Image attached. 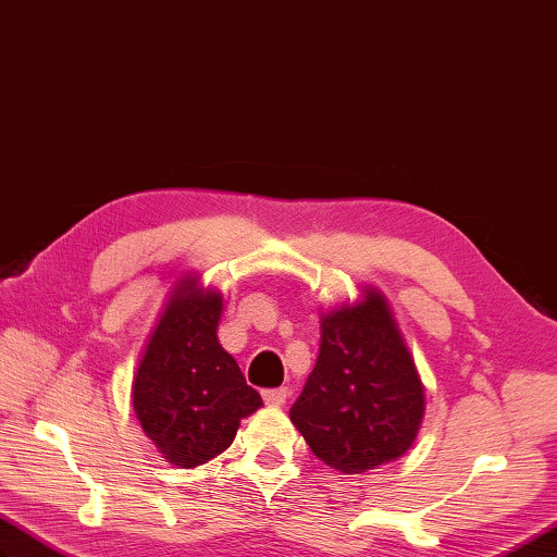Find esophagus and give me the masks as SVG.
Returning a JSON list of instances; mask_svg holds the SVG:
<instances>
[{
    "instance_id": "obj_1",
    "label": "esophagus",
    "mask_w": 557,
    "mask_h": 557,
    "mask_svg": "<svg viewBox=\"0 0 557 557\" xmlns=\"http://www.w3.org/2000/svg\"><path fill=\"white\" fill-rule=\"evenodd\" d=\"M288 395H290L288 388H267V391H262V398H264L267 405H283L288 400Z\"/></svg>"
}]
</instances>
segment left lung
Listing matches in <instances>:
<instances>
[{
    "instance_id": "8db88e82",
    "label": "left lung",
    "mask_w": 557,
    "mask_h": 557,
    "mask_svg": "<svg viewBox=\"0 0 557 557\" xmlns=\"http://www.w3.org/2000/svg\"><path fill=\"white\" fill-rule=\"evenodd\" d=\"M424 391L383 295L321 319L319 357L290 422L329 467L362 474L410 450Z\"/></svg>"
}]
</instances>
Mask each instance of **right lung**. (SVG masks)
Masks as SVG:
<instances>
[{
    "label": "right lung",
    "mask_w": 557,
    "mask_h": 557,
    "mask_svg": "<svg viewBox=\"0 0 557 557\" xmlns=\"http://www.w3.org/2000/svg\"><path fill=\"white\" fill-rule=\"evenodd\" d=\"M221 295L185 281L147 343L133 407L147 438L171 465L197 467L224 453L240 419L262 407L238 362L221 348Z\"/></svg>",
    "instance_id": "add662e5"
}]
</instances>
